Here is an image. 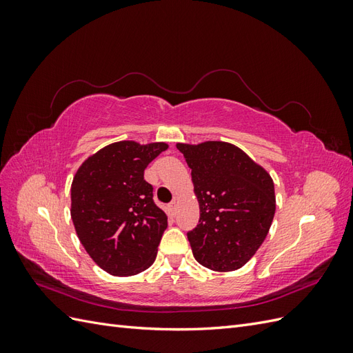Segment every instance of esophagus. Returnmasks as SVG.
<instances>
[{
    "mask_svg": "<svg viewBox=\"0 0 353 353\" xmlns=\"http://www.w3.org/2000/svg\"><path fill=\"white\" fill-rule=\"evenodd\" d=\"M169 210H170V213H172V215H176V201H172L169 205Z\"/></svg>",
    "mask_w": 353,
    "mask_h": 353,
    "instance_id": "1",
    "label": "esophagus"
}]
</instances>
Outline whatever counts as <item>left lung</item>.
<instances>
[{
    "label": "left lung",
    "mask_w": 353,
    "mask_h": 353,
    "mask_svg": "<svg viewBox=\"0 0 353 353\" xmlns=\"http://www.w3.org/2000/svg\"><path fill=\"white\" fill-rule=\"evenodd\" d=\"M191 169L200 206L187 232L196 261L228 272L241 268L268 236L275 213L274 181L237 145L223 141L176 144Z\"/></svg>",
    "instance_id": "1"
}]
</instances>
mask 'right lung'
I'll return each instance as SVG.
<instances>
[{"label":"right lung","mask_w":353,"mask_h":353,"mask_svg":"<svg viewBox=\"0 0 353 353\" xmlns=\"http://www.w3.org/2000/svg\"><path fill=\"white\" fill-rule=\"evenodd\" d=\"M166 143L117 141L79 166L70 187V216L78 239L101 270L116 276L145 271L168 227L153 201L144 169Z\"/></svg>","instance_id":"add662e5"}]
</instances>
